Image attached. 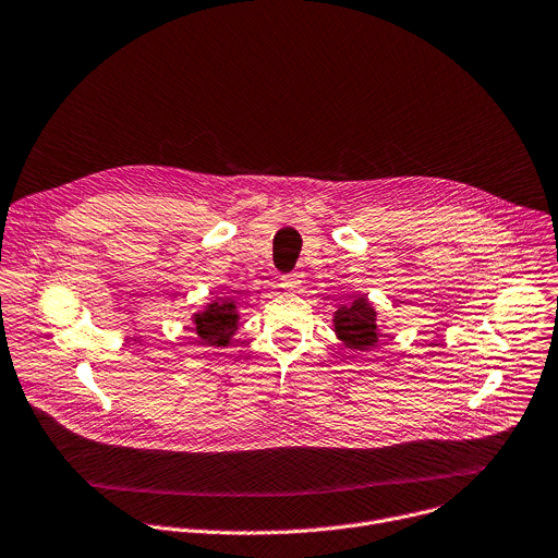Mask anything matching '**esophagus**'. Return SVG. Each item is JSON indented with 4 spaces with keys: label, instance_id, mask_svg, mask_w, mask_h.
<instances>
[{
    "label": "esophagus",
    "instance_id": "obj_1",
    "mask_svg": "<svg viewBox=\"0 0 558 558\" xmlns=\"http://www.w3.org/2000/svg\"><path fill=\"white\" fill-rule=\"evenodd\" d=\"M300 274H287V276H282L280 278V284L284 287V289H289V291H295L298 287H300Z\"/></svg>",
    "mask_w": 558,
    "mask_h": 558
}]
</instances>
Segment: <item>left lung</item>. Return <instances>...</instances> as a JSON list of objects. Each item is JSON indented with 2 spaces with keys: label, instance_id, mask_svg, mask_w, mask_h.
Here are the masks:
<instances>
[{
  "label": "left lung",
  "instance_id": "obj_1",
  "mask_svg": "<svg viewBox=\"0 0 558 558\" xmlns=\"http://www.w3.org/2000/svg\"><path fill=\"white\" fill-rule=\"evenodd\" d=\"M336 336L353 351H367L378 344V320L376 310L372 302H367V295H361L351 302V305H342L333 316Z\"/></svg>",
  "mask_w": 558,
  "mask_h": 558
}]
</instances>
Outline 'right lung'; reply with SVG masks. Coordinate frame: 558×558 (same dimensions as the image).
Wrapping results in <instances>:
<instances>
[{"label": "right lung", "mask_w": 558, "mask_h": 558, "mask_svg": "<svg viewBox=\"0 0 558 558\" xmlns=\"http://www.w3.org/2000/svg\"><path fill=\"white\" fill-rule=\"evenodd\" d=\"M238 320H240V314H238L235 300L220 298V300H214L211 305H207L205 312L193 316V325H195L193 331L205 344L227 347L238 329Z\"/></svg>", "instance_id": "right-lung-1"}]
</instances>
